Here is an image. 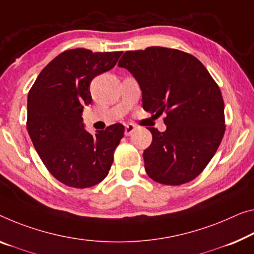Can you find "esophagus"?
Segmentation results:
<instances>
[{"instance_id": "obj_1", "label": "esophagus", "mask_w": 254, "mask_h": 254, "mask_svg": "<svg viewBox=\"0 0 254 254\" xmlns=\"http://www.w3.org/2000/svg\"><path fill=\"white\" fill-rule=\"evenodd\" d=\"M136 129V126L134 124H128L126 125V128H125V135L126 136H130L132 132L135 131Z\"/></svg>"}]
</instances>
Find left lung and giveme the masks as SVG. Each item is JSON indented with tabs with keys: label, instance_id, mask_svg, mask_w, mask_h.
Returning <instances> with one entry per match:
<instances>
[{
	"label": "left lung",
	"instance_id": "obj_1",
	"mask_svg": "<svg viewBox=\"0 0 254 254\" xmlns=\"http://www.w3.org/2000/svg\"><path fill=\"white\" fill-rule=\"evenodd\" d=\"M118 65L137 80L144 110L167 115L165 131L149 128L152 143L143 153L146 174L165 185L190 182L225 134L224 100L216 81L195 57L161 46L127 51Z\"/></svg>",
	"mask_w": 254,
	"mask_h": 254
}]
</instances>
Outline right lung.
Listing matches in <instances>:
<instances>
[{
  "mask_svg": "<svg viewBox=\"0 0 254 254\" xmlns=\"http://www.w3.org/2000/svg\"><path fill=\"white\" fill-rule=\"evenodd\" d=\"M123 52L68 50L42 70L27 100V129L35 150L62 184L86 189L108 176L125 127L89 134L83 109L92 102L93 78L112 69Z\"/></svg>",
  "mask_w": 254,
  "mask_h": 254,
  "instance_id": "add662e5",
  "label": "right lung"
}]
</instances>
